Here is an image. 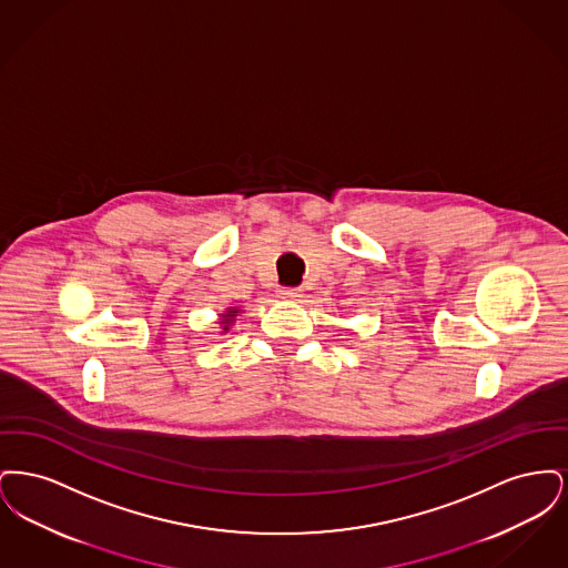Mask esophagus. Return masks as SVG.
Listing matches in <instances>:
<instances>
[{"instance_id":"esophagus-1","label":"esophagus","mask_w":568,"mask_h":568,"mask_svg":"<svg viewBox=\"0 0 568 568\" xmlns=\"http://www.w3.org/2000/svg\"><path fill=\"white\" fill-rule=\"evenodd\" d=\"M278 297H283V300H290V302H296L302 297V290H296V287H287V290H281L278 292Z\"/></svg>"}]
</instances>
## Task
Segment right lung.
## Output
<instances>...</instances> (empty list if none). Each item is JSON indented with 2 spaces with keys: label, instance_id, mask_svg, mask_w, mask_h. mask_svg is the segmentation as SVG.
Returning <instances> with one entry per match:
<instances>
[{
  "label": "right lung",
  "instance_id": "add662e5",
  "mask_svg": "<svg viewBox=\"0 0 568 568\" xmlns=\"http://www.w3.org/2000/svg\"><path fill=\"white\" fill-rule=\"evenodd\" d=\"M236 313H239V308H236V306H232V308H227V311L221 315L223 320H221L219 324H221V329H223V332H227V329H230V325L234 324Z\"/></svg>",
  "mask_w": 568,
  "mask_h": 568
}]
</instances>
